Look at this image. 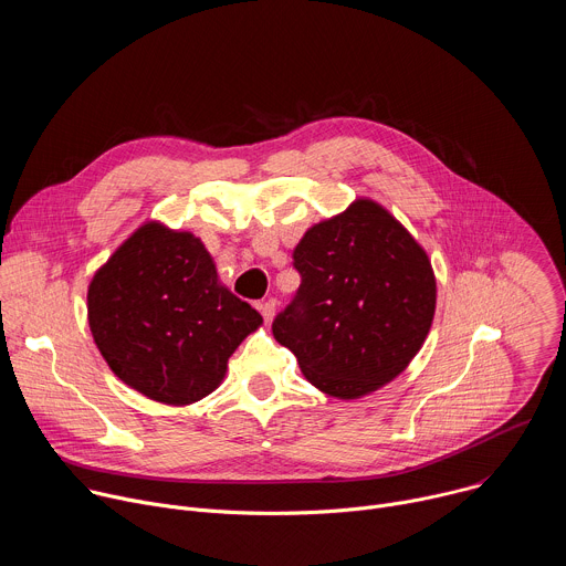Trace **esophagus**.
<instances>
[{
  "mask_svg": "<svg viewBox=\"0 0 566 566\" xmlns=\"http://www.w3.org/2000/svg\"><path fill=\"white\" fill-rule=\"evenodd\" d=\"M275 308H277V302H275V300H266V302H262V304H260V311H262V315H264V319H266V322H269V319H273Z\"/></svg>",
  "mask_w": 566,
  "mask_h": 566,
  "instance_id": "1",
  "label": "esophagus"
}]
</instances>
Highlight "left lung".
<instances>
[{
  "label": "left lung",
  "instance_id": "1",
  "mask_svg": "<svg viewBox=\"0 0 566 566\" xmlns=\"http://www.w3.org/2000/svg\"><path fill=\"white\" fill-rule=\"evenodd\" d=\"M293 266L302 282L275 315L273 336L319 391L365 396L419 354L437 282L426 251L382 206L358 199L308 228Z\"/></svg>",
  "mask_w": 566,
  "mask_h": 566
}]
</instances>
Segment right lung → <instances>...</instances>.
<instances>
[{
	"mask_svg": "<svg viewBox=\"0 0 566 566\" xmlns=\"http://www.w3.org/2000/svg\"><path fill=\"white\" fill-rule=\"evenodd\" d=\"M90 327L112 371L151 400L188 406L217 389L262 315L230 293L192 232L149 221L96 271Z\"/></svg>",
	"mask_w": 566,
	"mask_h": 566,
	"instance_id": "1",
	"label": "right lung"
}]
</instances>
